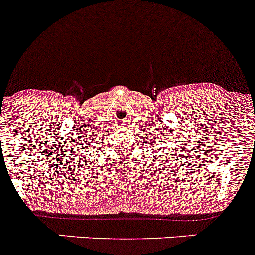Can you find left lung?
Masks as SVG:
<instances>
[{
  "instance_id": "left-lung-1",
  "label": "left lung",
  "mask_w": 255,
  "mask_h": 255,
  "mask_svg": "<svg viewBox=\"0 0 255 255\" xmlns=\"http://www.w3.org/2000/svg\"><path fill=\"white\" fill-rule=\"evenodd\" d=\"M159 142H160V141H159ZM180 144H181V141H180ZM188 149H189V146H188ZM176 151H178V150H176ZM180 151H181V152H179V155H180V156H183V155H184L183 150H180ZM171 154H174V151L171 152ZM175 156H176V155H175ZM180 156H179V157H180ZM175 160H176V161H178V159H175ZM169 164H170V162H169ZM183 165H184V164H183Z\"/></svg>"
}]
</instances>
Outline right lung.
<instances>
[{
	"instance_id": "right-lung-1",
	"label": "right lung",
	"mask_w": 255,
	"mask_h": 255,
	"mask_svg": "<svg viewBox=\"0 0 255 255\" xmlns=\"http://www.w3.org/2000/svg\"><path fill=\"white\" fill-rule=\"evenodd\" d=\"M86 142H87V141H86ZM76 159H77V157H76Z\"/></svg>"
}]
</instances>
